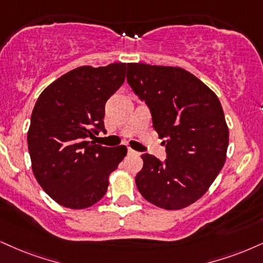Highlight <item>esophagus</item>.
<instances>
[{
  "mask_svg": "<svg viewBox=\"0 0 263 263\" xmlns=\"http://www.w3.org/2000/svg\"><path fill=\"white\" fill-rule=\"evenodd\" d=\"M128 154H130V155H134V154H137V152H135L134 150H132V148H128Z\"/></svg>",
  "mask_w": 263,
  "mask_h": 263,
  "instance_id": "esophagus-1",
  "label": "esophagus"
}]
</instances>
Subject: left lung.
<instances>
[{"mask_svg":"<svg viewBox=\"0 0 263 263\" xmlns=\"http://www.w3.org/2000/svg\"><path fill=\"white\" fill-rule=\"evenodd\" d=\"M126 82L146 103L167 158L141 155L135 177L148 202L164 210L191 205L224 166L229 132L216 93L183 68L128 63Z\"/></svg>","mask_w":263,"mask_h":263,"instance_id":"8db88e82","label":"left lung"}]
</instances>
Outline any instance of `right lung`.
<instances>
[{
	"label": "right lung",
	"instance_id": "add662e5",
	"mask_svg": "<svg viewBox=\"0 0 263 263\" xmlns=\"http://www.w3.org/2000/svg\"><path fill=\"white\" fill-rule=\"evenodd\" d=\"M125 63L76 68L50 84L32 109L28 147L32 173L48 196L82 210L105 196L108 178L126 155L124 145L89 141L103 124L105 105L125 79Z\"/></svg>",
	"mask_w": 263,
	"mask_h": 263
}]
</instances>
